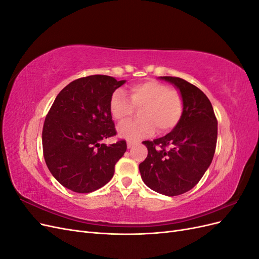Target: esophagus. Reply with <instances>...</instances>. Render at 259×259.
<instances>
[{
  "mask_svg": "<svg viewBox=\"0 0 259 259\" xmlns=\"http://www.w3.org/2000/svg\"><path fill=\"white\" fill-rule=\"evenodd\" d=\"M133 146H134V144L131 143V142H127V148H128V149H132Z\"/></svg>",
  "mask_w": 259,
  "mask_h": 259,
  "instance_id": "34e87169",
  "label": "esophagus"
}]
</instances>
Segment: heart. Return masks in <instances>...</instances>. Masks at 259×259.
Returning a JSON list of instances; mask_svg holds the SVG:
<instances>
[{"instance_id": "b5f03b06", "label": "heart", "mask_w": 259, "mask_h": 259, "mask_svg": "<svg viewBox=\"0 0 259 259\" xmlns=\"http://www.w3.org/2000/svg\"><path fill=\"white\" fill-rule=\"evenodd\" d=\"M131 100L121 91L116 90L110 98L109 110L113 119L123 122L134 111V107H143L139 111V121L121 124L117 132L121 137L136 142L150 136L155 131L166 133L179 123L184 112V98L176 89L166 84L149 80L131 86ZM132 103H131L130 101Z\"/></svg>"}]
</instances>
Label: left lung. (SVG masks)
<instances>
[{"instance_id":"left-lung-1","label":"left lung","mask_w":259,"mask_h":259,"mask_svg":"<svg viewBox=\"0 0 259 259\" xmlns=\"http://www.w3.org/2000/svg\"><path fill=\"white\" fill-rule=\"evenodd\" d=\"M160 79L179 90L184 112L167 135L143 143L148 155L139 164V171L150 189L175 197L191 190L210 165L217 143V119L209 99L197 86L176 76Z\"/></svg>"}]
</instances>
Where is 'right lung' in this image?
I'll list each match as a JSON object with an SVG mask.
<instances>
[{"instance_id":"1","label":"right lung","mask_w":259,"mask_h":259,"mask_svg":"<svg viewBox=\"0 0 259 259\" xmlns=\"http://www.w3.org/2000/svg\"><path fill=\"white\" fill-rule=\"evenodd\" d=\"M124 83L101 74L80 77L53 103L43 125V154L52 175L68 189L89 193L112 178L126 142H101L116 135L109 103Z\"/></svg>"}]
</instances>
